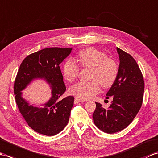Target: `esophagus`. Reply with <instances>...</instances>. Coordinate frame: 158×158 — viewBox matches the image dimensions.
Masks as SVG:
<instances>
[{
  "label": "esophagus",
  "instance_id": "obj_1",
  "mask_svg": "<svg viewBox=\"0 0 158 158\" xmlns=\"http://www.w3.org/2000/svg\"><path fill=\"white\" fill-rule=\"evenodd\" d=\"M85 102L84 100L81 99L79 98H75V103H77V102Z\"/></svg>",
  "mask_w": 158,
  "mask_h": 158
}]
</instances>
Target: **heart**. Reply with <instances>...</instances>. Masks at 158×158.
Masks as SVG:
<instances>
[{
  "label": "heart",
  "mask_w": 158,
  "mask_h": 158,
  "mask_svg": "<svg viewBox=\"0 0 158 158\" xmlns=\"http://www.w3.org/2000/svg\"><path fill=\"white\" fill-rule=\"evenodd\" d=\"M78 60L83 66L92 68L89 82L79 81L70 87V94L81 99H90L100 92V85L103 88H109L115 82L118 74V68L114 60L107 58L105 53L94 48L82 50L78 53ZM79 67L71 59L64 64L63 75L69 81L77 78Z\"/></svg>",
  "instance_id": "heart-1"
}]
</instances>
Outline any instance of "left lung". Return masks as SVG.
I'll return each instance as SVG.
<instances>
[{"mask_svg":"<svg viewBox=\"0 0 158 158\" xmlns=\"http://www.w3.org/2000/svg\"><path fill=\"white\" fill-rule=\"evenodd\" d=\"M119 66L115 82L106 93L113 100L107 109L96 102L94 123L98 129L108 134L123 130L132 122L141 107L145 85L141 71L135 60L117 48Z\"/></svg>","mask_w":158,"mask_h":158,"instance_id":"8db88e82","label":"left lung"}]
</instances>
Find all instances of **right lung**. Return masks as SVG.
Masks as SVG:
<instances>
[{"label": "right lung", "mask_w": 158, "mask_h": 158, "mask_svg": "<svg viewBox=\"0 0 158 158\" xmlns=\"http://www.w3.org/2000/svg\"><path fill=\"white\" fill-rule=\"evenodd\" d=\"M72 48H49L28 56L19 66L14 83L15 101L28 125L35 132L54 136L69 122L74 97L60 99L66 91L60 64L71 53ZM44 81L51 88L50 98L40 106L31 105L21 92L36 80Z\"/></svg>", "instance_id": "right-lung-1"}]
</instances>
